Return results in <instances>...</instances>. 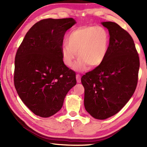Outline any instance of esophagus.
Listing matches in <instances>:
<instances>
[{
    "label": "esophagus",
    "mask_w": 147,
    "mask_h": 147,
    "mask_svg": "<svg viewBox=\"0 0 147 147\" xmlns=\"http://www.w3.org/2000/svg\"><path fill=\"white\" fill-rule=\"evenodd\" d=\"M76 77V81H77V82L80 83L81 82V76L79 74H77Z\"/></svg>",
    "instance_id": "obj_1"
}]
</instances>
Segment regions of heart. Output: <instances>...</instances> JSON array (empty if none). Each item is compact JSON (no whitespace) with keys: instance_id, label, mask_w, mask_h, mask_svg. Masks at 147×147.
I'll return each instance as SVG.
<instances>
[{"instance_id":"b5f03b06","label":"heart","mask_w":147,"mask_h":147,"mask_svg":"<svg viewBox=\"0 0 147 147\" xmlns=\"http://www.w3.org/2000/svg\"><path fill=\"white\" fill-rule=\"evenodd\" d=\"M66 43L61 48L63 63L71 67L78 56L76 69L84 71L88 65L94 68L104 61L109 49V36L102 27L83 26L71 31Z\"/></svg>"}]
</instances>
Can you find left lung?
<instances>
[{
	"label": "left lung",
	"mask_w": 147,
	"mask_h": 147,
	"mask_svg": "<svg viewBox=\"0 0 147 147\" xmlns=\"http://www.w3.org/2000/svg\"><path fill=\"white\" fill-rule=\"evenodd\" d=\"M110 39L104 61L82 77L84 105L93 117L105 119L121 111L135 92L140 59L129 33L114 22L102 23Z\"/></svg>",
	"instance_id": "8db88e82"
}]
</instances>
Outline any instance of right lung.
<instances>
[{
	"label": "right lung",
	"mask_w": 147,
	"mask_h": 147,
	"mask_svg": "<svg viewBox=\"0 0 147 147\" xmlns=\"http://www.w3.org/2000/svg\"><path fill=\"white\" fill-rule=\"evenodd\" d=\"M73 18L44 19L28 30L15 57L14 83L21 100L36 115L49 117L61 110L76 73L62 61L61 48Z\"/></svg>",
	"instance_id": "add662e5"
}]
</instances>
